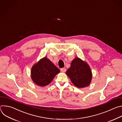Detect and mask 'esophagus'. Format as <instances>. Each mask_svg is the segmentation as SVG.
Instances as JSON below:
<instances>
[{"mask_svg":"<svg viewBox=\"0 0 122 122\" xmlns=\"http://www.w3.org/2000/svg\"><path fill=\"white\" fill-rule=\"evenodd\" d=\"M61 72H65L66 70V69L65 68H61Z\"/></svg>","mask_w":122,"mask_h":122,"instance_id":"esophagus-1","label":"esophagus"}]
</instances>
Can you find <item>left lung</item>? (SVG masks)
<instances>
[{
	"instance_id": "obj_1",
	"label": "left lung",
	"mask_w": 122,
	"mask_h": 122,
	"mask_svg": "<svg viewBox=\"0 0 122 122\" xmlns=\"http://www.w3.org/2000/svg\"><path fill=\"white\" fill-rule=\"evenodd\" d=\"M66 73L72 83L78 88L87 86L91 81L92 74L89 66L78 57L72 61Z\"/></svg>"
}]
</instances>
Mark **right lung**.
I'll return each instance as SVG.
<instances>
[{
  "label": "right lung",
  "mask_w": 122,
  "mask_h": 122,
  "mask_svg": "<svg viewBox=\"0 0 122 122\" xmlns=\"http://www.w3.org/2000/svg\"><path fill=\"white\" fill-rule=\"evenodd\" d=\"M60 71L59 69L45 57L33 66L31 78L37 86H44L50 84Z\"/></svg>",
  "instance_id": "add662e5"
}]
</instances>
